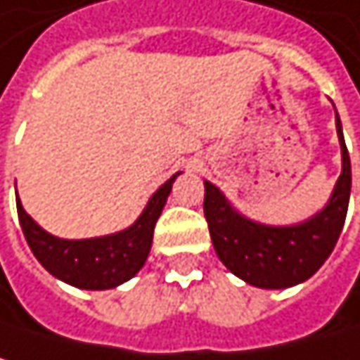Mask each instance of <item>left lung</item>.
Here are the masks:
<instances>
[{"label":"left lung","instance_id":"obj_1","mask_svg":"<svg viewBox=\"0 0 360 360\" xmlns=\"http://www.w3.org/2000/svg\"><path fill=\"white\" fill-rule=\"evenodd\" d=\"M342 143V174L329 205L312 219L291 228H270L240 217L224 194L205 181V217L219 259L253 287L287 289L308 281L331 255L346 221L350 200V155L335 111Z\"/></svg>","mask_w":360,"mask_h":360}]
</instances>
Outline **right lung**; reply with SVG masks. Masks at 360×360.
<instances>
[{
	"mask_svg": "<svg viewBox=\"0 0 360 360\" xmlns=\"http://www.w3.org/2000/svg\"><path fill=\"white\" fill-rule=\"evenodd\" d=\"M174 172L168 181L149 198L141 217L124 232L90 240H63L44 232L22 209L16 196V211L27 245L37 262L56 278L79 289H113L132 278L145 264L155 221L170 194Z\"/></svg>",
	"mask_w": 360,
	"mask_h": 360,
	"instance_id": "add662e5",
	"label": "right lung"
}]
</instances>
